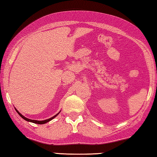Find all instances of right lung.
Listing matches in <instances>:
<instances>
[{
    "instance_id": "add662e5",
    "label": "right lung",
    "mask_w": 157,
    "mask_h": 157,
    "mask_svg": "<svg viewBox=\"0 0 157 157\" xmlns=\"http://www.w3.org/2000/svg\"><path fill=\"white\" fill-rule=\"evenodd\" d=\"M15 110H16V111L17 112V113H18L19 114V116L21 117V118H23L24 120H26V121H29V122H32V123H34V124H46V123H47V122H49V121H51L52 119H53L54 118H55L58 115V114L60 113V112H59V113H57L56 115H54V117H51V118H49V119H45V120H43V121H38V120H33V119H28V118H26V117H25L24 116V115H22V114L19 113V112L17 110V109L15 108Z\"/></svg>"
}]
</instances>
